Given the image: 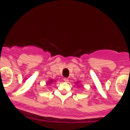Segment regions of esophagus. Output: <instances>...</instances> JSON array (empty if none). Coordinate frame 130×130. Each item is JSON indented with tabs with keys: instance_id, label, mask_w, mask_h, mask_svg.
Returning a JSON list of instances; mask_svg holds the SVG:
<instances>
[{
	"instance_id": "esophagus-1",
	"label": "esophagus",
	"mask_w": 130,
	"mask_h": 130,
	"mask_svg": "<svg viewBox=\"0 0 130 130\" xmlns=\"http://www.w3.org/2000/svg\"><path fill=\"white\" fill-rule=\"evenodd\" d=\"M63 80H64V82H68L69 81V79L68 78H63Z\"/></svg>"
}]
</instances>
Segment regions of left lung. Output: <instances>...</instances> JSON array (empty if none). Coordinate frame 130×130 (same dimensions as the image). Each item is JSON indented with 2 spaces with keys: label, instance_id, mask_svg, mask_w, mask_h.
Instances as JSON below:
<instances>
[{
  "label": "left lung",
  "instance_id": "obj_1",
  "mask_svg": "<svg viewBox=\"0 0 130 130\" xmlns=\"http://www.w3.org/2000/svg\"><path fill=\"white\" fill-rule=\"evenodd\" d=\"M78 82H75L76 84H78Z\"/></svg>",
  "mask_w": 130,
  "mask_h": 130
}]
</instances>
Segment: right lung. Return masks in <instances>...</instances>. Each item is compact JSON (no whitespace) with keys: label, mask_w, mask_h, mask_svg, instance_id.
<instances>
[{"label":"right lung","mask_w":130,"mask_h":130,"mask_svg":"<svg viewBox=\"0 0 130 130\" xmlns=\"http://www.w3.org/2000/svg\"><path fill=\"white\" fill-rule=\"evenodd\" d=\"M55 82V80H53V79H50L49 80H48V82H47L46 85H49V84H50L53 83V82Z\"/></svg>","instance_id":"add662e5"}]
</instances>
